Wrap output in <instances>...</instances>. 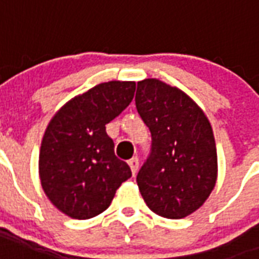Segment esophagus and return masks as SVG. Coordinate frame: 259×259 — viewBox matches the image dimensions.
<instances>
[{"label":"esophagus","mask_w":259,"mask_h":259,"mask_svg":"<svg viewBox=\"0 0 259 259\" xmlns=\"http://www.w3.org/2000/svg\"><path fill=\"white\" fill-rule=\"evenodd\" d=\"M127 164H129L130 169H132V173H133V176H134L138 170V158L137 157L130 158L129 161H127Z\"/></svg>","instance_id":"1"}]
</instances>
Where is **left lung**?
Here are the masks:
<instances>
[{
    "label": "left lung",
    "instance_id": "obj_1",
    "mask_svg": "<svg viewBox=\"0 0 259 259\" xmlns=\"http://www.w3.org/2000/svg\"><path fill=\"white\" fill-rule=\"evenodd\" d=\"M136 107L152 136L150 153L137 175L140 192L160 217H188L217 183L212 127L187 94L158 79L137 83Z\"/></svg>",
    "mask_w": 259,
    "mask_h": 259
}]
</instances>
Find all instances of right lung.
I'll list each match as a JSON object with an SVG mask.
<instances>
[{
	"mask_svg": "<svg viewBox=\"0 0 259 259\" xmlns=\"http://www.w3.org/2000/svg\"><path fill=\"white\" fill-rule=\"evenodd\" d=\"M136 83H101L67 102L42 137L38 170L52 204L72 219H90L109 208L115 191L132 177L114 153L106 125L130 105Z\"/></svg>",
	"mask_w": 259,
	"mask_h": 259,
	"instance_id": "right-lung-1",
	"label": "right lung"
}]
</instances>
